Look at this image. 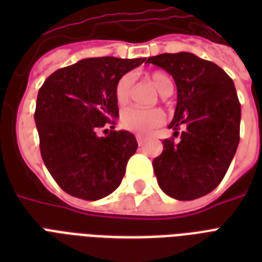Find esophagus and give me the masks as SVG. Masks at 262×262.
Instances as JSON below:
<instances>
[{"instance_id": "obj_1", "label": "esophagus", "mask_w": 262, "mask_h": 262, "mask_svg": "<svg viewBox=\"0 0 262 262\" xmlns=\"http://www.w3.org/2000/svg\"><path fill=\"white\" fill-rule=\"evenodd\" d=\"M136 140H137V144H139V145H143L147 139H145V136L143 135H136Z\"/></svg>"}]
</instances>
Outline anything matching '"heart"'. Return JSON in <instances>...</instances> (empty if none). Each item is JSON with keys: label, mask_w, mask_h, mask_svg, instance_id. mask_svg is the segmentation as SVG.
<instances>
[{"label": "heart", "mask_w": 262, "mask_h": 262, "mask_svg": "<svg viewBox=\"0 0 262 262\" xmlns=\"http://www.w3.org/2000/svg\"><path fill=\"white\" fill-rule=\"evenodd\" d=\"M156 90L163 96H167L174 90V84L170 76L164 72H152L148 75ZM132 77L129 75L122 76L117 81L114 88V99L117 106H126L130 100ZM164 122V113L160 108H139V107H127L122 110L119 115V125L125 130L137 135H147Z\"/></svg>", "instance_id": "heart-1"}]
</instances>
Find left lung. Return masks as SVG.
Here are the masks:
<instances>
[{"mask_svg":"<svg viewBox=\"0 0 262 262\" xmlns=\"http://www.w3.org/2000/svg\"><path fill=\"white\" fill-rule=\"evenodd\" d=\"M177 85V107L170 126L179 141L163 140V152L152 162L160 189L181 201L211 193L227 172L239 144L241 104L226 72L191 53L149 57Z\"/></svg>","mask_w":262,"mask_h":262,"instance_id":"1","label":"left lung"}]
</instances>
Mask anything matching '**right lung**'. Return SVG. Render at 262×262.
I'll list each match as a JSON object with an SVG mask.
<instances>
[{"label": "right lung", "instance_id": "1", "mask_svg": "<svg viewBox=\"0 0 262 262\" xmlns=\"http://www.w3.org/2000/svg\"><path fill=\"white\" fill-rule=\"evenodd\" d=\"M145 58L81 59L50 75L38 92L35 122L47 170L68 194L95 201L119 186L135 136L114 129L115 84Z\"/></svg>", "mask_w": 262, "mask_h": 262}]
</instances>
